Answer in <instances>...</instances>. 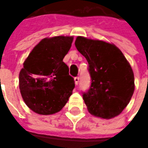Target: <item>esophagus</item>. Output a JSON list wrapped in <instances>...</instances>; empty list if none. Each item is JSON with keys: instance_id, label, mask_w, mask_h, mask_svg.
<instances>
[{"instance_id": "obj_1", "label": "esophagus", "mask_w": 148, "mask_h": 148, "mask_svg": "<svg viewBox=\"0 0 148 148\" xmlns=\"http://www.w3.org/2000/svg\"><path fill=\"white\" fill-rule=\"evenodd\" d=\"M74 81H75V84H76V85H78V83H79V81H80V79H79V77H75V78H74Z\"/></svg>"}]
</instances>
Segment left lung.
Listing matches in <instances>:
<instances>
[{
	"label": "left lung",
	"mask_w": 148,
	"mask_h": 148,
	"mask_svg": "<svg viewBox=\"0 0 148 148\" xmlns=\"http://www.w3.org/2000/svg\"><path fill=\"white\" fill-rule=\"evenodd\" d=\"M75 45L89 64L91 85L83 94L89 113L105 119L118 116L134 92V75L129 62L113 43L78 36Z\"/></svg>",
	"instance_id": "8db88e82"
}]
</instances>
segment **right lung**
Segmentation results:
<instances>
[{"mask_svg":"<svg viewBox=\"0 0 148 148\" xmlns=\"http://www.w3.org/2000/svg\"><path fill=\"white\" fill-rule=\"evenodd\" d=\"M72 36L42 39L33 49L20 70L19 86L26 105L38 114L60 111L75 87L63 58L70 50Z\"/></svg>","mask_w":148,"mask_h":148,"instance_id":"1","label":"right lung"}]
</instances>
